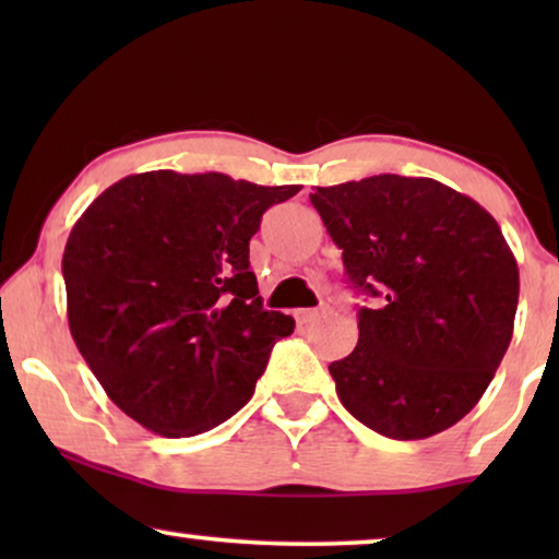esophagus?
I'll return each instance as SVG.
<instances>
[{
  "label": "esophagus",
  "instance_id": "obj_1",
  "mask_svg": "<svg viewBox=\"0 0 559 559\" xmlns=\"http://www.w3.org/2000/svg\"><path fill=\"white\" fill-rule=\"evenodd\" d=\"M323 316H328V308H310V310L297 312V320H300V323H316V320H320Z\"/></svg>",
  "mask_w": 559,
  "mask_h": 559
}]
</instances>
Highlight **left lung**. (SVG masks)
<instances>
[{"instance_id": "obj_1", "label": "left lung", "mask_w": 559, "mask_h": 559, "mask_svg": "<svg viewBox=\"0 0 559 559\" xmlns=\"http://www.w3.org/2000/svg\"><path fill=\"white\" fill-rule=\"evenodd\" d=\"M310 203L350 285L379 297L358 310L354 354L328 366L343 407L392 440L453 427L514 333L519 266L496 218L438 180L389 173L318 188Z\"/></svg>"}]
</instances>
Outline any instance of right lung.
<instances>
[{
	"instance_id": "obj_1",
	"label": "right lung",
	"mask_w": 559,
	"mask_h": 559,
	"mask_svg": "<svg viewBox=\"0 0 559 559\" xmlns=\"http://www.w3.org/2000/svg\"><path fill=\"white\" fill-rule=\"evenodd\" d=\"M300 186L152 170L106 188L63 251L68 328L117 407L163 438L234 417L295 320L249 270L262 213Z\"/></svg>"
}]
</instances>
